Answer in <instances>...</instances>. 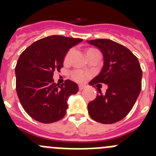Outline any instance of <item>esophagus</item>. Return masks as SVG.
I'll use <instances>...</instances> for the list:
<instances>
[{
	"mask_svg": "<svg viewBox=\"0 0 156 156\" xmlns=\"http://www.w3.org/2000/svg\"><path fill=\"white\" fill-rule=\"evenodd\" d=\"M83 89H84V86L82 84H80L79 85V90H83Z\"/></svg>",
	"mask_w": 156,
	"mask_h": 156,
	"instance_id": "34e87169",
	"label": "esophagus"
}]
</instances>
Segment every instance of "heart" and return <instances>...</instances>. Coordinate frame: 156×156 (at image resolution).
Listing matches in <instances>:
<instances>
[{
  "instance_id": "obj_1",
  "label": "heart",
  "mask_w": 156,
  "mask_h": 156,
  "mask_svg": "<svg viewBox=\"0 0 156 156\" xmlns=\"http://www.w3.org/2000/svg\"><path fill=\"white\" fill-rule=\"evenodd\" d=\"M94 51V49H90V50H88V51ZM72 51H69L67 53L66 55V58H65V61H67L69 59L70 56V54H71ZM86 73H83V71H80V70H76V71H74L73 73V79L76 81H79V82H81V81H83L85 79H86Z\"/></svg>"
}]
</instances>
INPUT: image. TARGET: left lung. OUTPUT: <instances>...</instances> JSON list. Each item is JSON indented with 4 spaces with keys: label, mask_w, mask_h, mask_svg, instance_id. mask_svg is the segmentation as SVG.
<instances>
[{
    "label": "left lung",
    "mask_w": 156,
    "mask_h": 156,
    "mask_svg": "<svg viewBox=\"0 0 156 156\" xmlns=\"http://www.w3.org/2000/svg\"><path fill=\"white\" fill-rule=\"evenodd\" d=\"M87 42L98 48L104 60L90 85L102 83L108 86L104 94L98 88L99 94L87 105L88 113L94 120L112 124L123 119L134 105L141 90L142 70L137 58L126 47L108 39Z\"/></svg>",
    "instance_id": "8db88e82"
}]
</instances>
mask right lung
<instances>
[{
	"label": "right lung",
	"mask_w": 156,
	"mask_h": 156,
	"mask_svg": "<svg viewBox=\"0 0 156 156\" xmlns=\"http://www.w3.org/2000/svg\"><path fill=\"white\" fill-rule=\"evenodd\" d=\"M83 41L53 35L36 41L26 49L16 67V91L23 108L30 116L43 123L60 120L68 108V99L79 91L69 80L59 86L54 82L70 48Z\"/></svg>",
	"instance_id": "1"
}]
</instances>
